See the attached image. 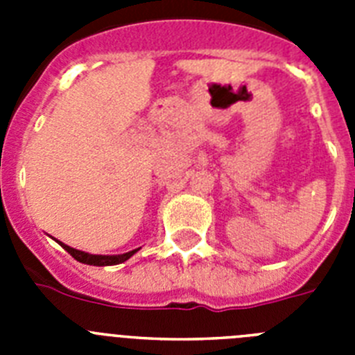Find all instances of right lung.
I'll list each match as a JSON object with an SVG mask.
<instances>
[{
	"label": "right lung",
	"instance_id": "right-lung-1",
	"mask_svg": "<svg viewBox=\"0 0 355 355\" xmlns=\"http://www.w3.org/2000/svg\"><path fill=\"white\" fill-rule=\"evenodd\" d=\"M58 241V240H56ZM69 254H71L72 258L76 259V261L85 263V265H94V266H112V265H119V263H124L140 250L139 249H133L130 252H124V254H114V256H105V254H90V252H85V250H78V249H72V247L65 245L62 241H58Z\"/></svg>",
	"mask_w": 355,
	"mask_h": 355
}]
</instances>
